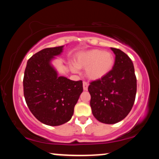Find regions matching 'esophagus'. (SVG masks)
Segmentation results:
<instances>
[{
	"label": "esophagus",
	"mask_w": 159,
	"mask_h": 159,
	"mask_svg": "<svg viewBox=\"0 0 159 159\" xmlns=\"http://www.w3.org/2000/svg\"><path fill=\"white\" fill-rule=\"evenodd\" d=\"M88 83L86 81H84L83 82V88H84V90H87V89H88Z\"/></svg>",
	"instance_id": "34e87169"
}]
</instances>
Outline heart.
Masks as SVG:
<instances>
[{
  "label": "heart",
  "instance_id": "obj_1",
  "mask_svg": "<svg viewBox=\"0 0 159 159\" xmlns=\"http://www.w3.org/2000/svg\"><path fill=\"white\" fill-rule=\"evenodd\" d=\"M114 63V54L100 49H92L82 53L75 60V66L78 69H86V76L93 81L102 79L110 73ZM76 67L72 66L74 72H77Z\"/></svg>",
  "mask_w": 159,
  "mask_h": 159
}]
</instances>
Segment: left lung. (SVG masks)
I'll use <instances>...</instances> for the list:
<instances>
[{"label": "left lung", "mask_w": 159, "mask_h": 159, "mask_svg": "<svg viewBox=\"0 0 159 159\" xmlns=\"http://www.w3.org/2000/svg\"><path fill=\"white\" fill-rule=\"evenodd\" d=\"M111 48L115 54L114 68L105 78L91 81L88 87L93 114L105 124L118 123L129 114L137 92L132 60L120 49Z\"/></svg>", "instance_id": "1"}]
</instances>
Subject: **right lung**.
Here are the masks:
<instances>
[{"instance_id": "add662e5", "label": "right lung", "mask_w": 159, "mask_h": 159, "mask_svg": "<svg viewBox=\"0 0 159 159\" xmlns=\"http://www.w3.org/2000/svg\"><path fill=\"white\" fill-rule=\"evenodd\" d=\"M63 47L47 48L34 54L27 61L23 79L24 96L30 112L41 123L52 126L71 120L83 92L82 81L58 76L51 65Z\"/></svg>"}]
</instances>
